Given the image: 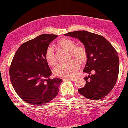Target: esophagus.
<instances>
[{"mask_svg": "<svg viewBox=\"0 0 128 128\" xmlns=\"http://www.w3.org/2000/svg\"><path fill=\"white\" fill-rule=\"evenodd\" d=\"M63 80H71V81H74L75 80V79L74 78H64L62 79Z\"/></svg>", "mask_w": 128, "mask_h": 128, "instance_id": "34e87169", "label": "esophagus"}]
</instances>
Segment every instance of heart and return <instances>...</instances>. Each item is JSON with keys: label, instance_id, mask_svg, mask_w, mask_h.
<instances>
[{"label": "heart", "instance_id": "b5f03b06", "mask_svg": "<svg viewBox=\"0 0 128 128\" xmlns=\"http://www.w3.org/2000/svg\"><path fill=\"white\" fill-rule=\"evenodd\" d=\"M56 45L61 49L67 50L70 52V56L80 63L86 62L87 58L86 49L81 46H76V43L72 40L62 38L56 42ZM47 62L50 66L55 64L56 56L55 51L52 47L47 48L45 52ZM79 68V64L75 60H72L66 64H58L54 67L53 73L55 76L62 78H70L75 75Z\"/></svg>", "mask_w": 128, "mask_h": 128}]
</instances>
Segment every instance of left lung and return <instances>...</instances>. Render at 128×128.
Here are the masks:
<instances>
[{
  "mask_svg": "<svg viewBox=\"0 0 128 128\" xmlns=\"http://www.w3.org/2000/svg\"><path fill=\"white\" fill-rule=\"evenodd\" d=\"M64 36L79 39L86 48L87 61L83 71L90 75L84 78L86 84L78 89L79 92L92 100L104 98L118 78L119 58L116 50L104 36L86 30L70 32Z\"/></svg>",
  "mask_w": 128,
  "mask_h": 128,
  "instance_id": "obj_1",
  "label": "left lung"
}]
</instances>
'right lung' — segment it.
<instances>
[{"mask_svg":"<svg viewBox=\"0 0 128 128\" xmlns=\"http://www.w3.org/2000/svg\"><path fill=\"white\" fill-rule=\"evenodd\" d=\"M42 34L19 47L10 68V76L17 94L30 105H45L56 96L62 82L59 78L50 79L52 74L45 58L49 44L57 37Z\"/></svg>","mask_w":128,"mask_h":128,"instance_id":"right-lung-1","label":"right lung"}]
</instances>
